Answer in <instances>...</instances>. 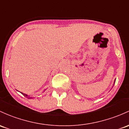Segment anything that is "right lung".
<instances>
[{
    "label": "right lung",
    "mask_w": 129,
    "mask_h": 129,
    "mask_svg": "<svg viewBox=\"0 0 129 129\" xmlns=\"http://www.w3.org/2000/svg\"><path fill=\"white\" fill-rule=\"evenodd\" d=\"M20 93H21V94H23L24 96H26V98H28V99H31V98H33L32 97H30V96H29L28 95V94H25V93H21V92H20Z\"/></svg>",
    "instance_id": "1"
}]
</instances>
